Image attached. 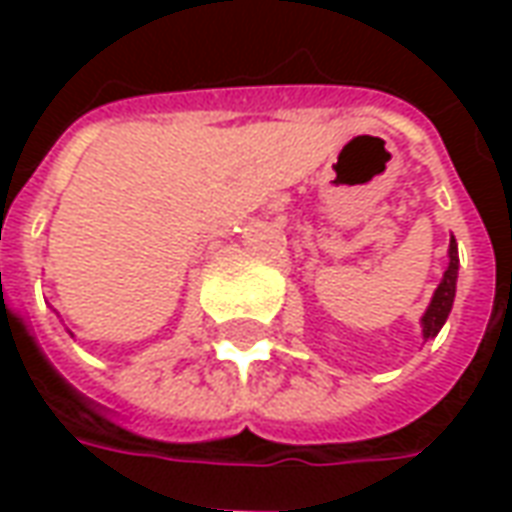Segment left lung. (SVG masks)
Instances as JSON below:
<instances>
[{"mask_svg": "<svg viewBox=\"0 0 512 512\" xmlns=\"http://www.w3.org/2000/svg\"><path fill=\"white\" fill-rule=\"evenodd\" d=\"M447 255H450L447 271H444V277H441L439 288L433 290V299H430L428 310H425L422 321H419L422 323V340H425V343L433 340V337L441 332V326L450 318L452 301H455V282H458V244H455V238H450Z\"/></svg>", "mask_w": 512, "mask_h": 512, "instance_id": "obj_1", "label": "left lung"}]
</instances>
